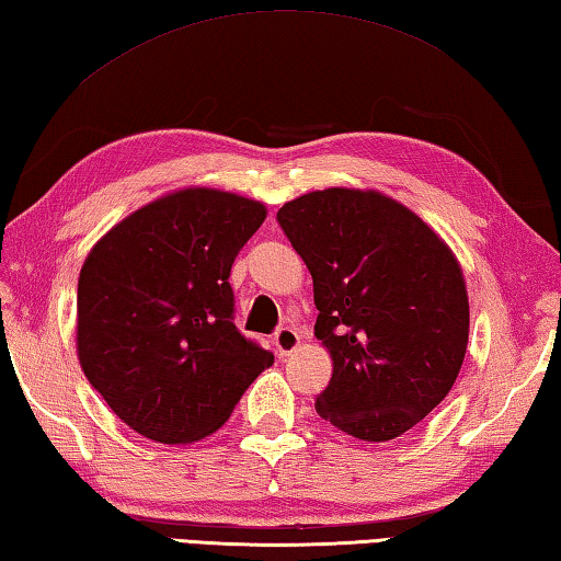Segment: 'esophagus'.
I'll return each mask as SVG.
<instances>
[{
  "label": "esophagus",
  "mask_w": 561,
  "mask_h": 561,
  "mask_svg": "<svg viewBox=\"0 0 561 561\" xmlns=\"http://www.w3.org/2000/svg\"><path fill=\"white\" fill-rule=\"evenodd\" d=\"M301 343V335L297 329H289V325H284L277 333H274V348H277L279 355H289L299 348Z\"/></svg>",
  "instance_id": "34e87169"
}]
</instances>
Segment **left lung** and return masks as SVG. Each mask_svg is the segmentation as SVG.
Here are the masks:
<instances>
[{
  "label": "left lung",
  "mask_w": 561,
  "mask_h": 561,
  "mask_svg": "<svg viewBox=\"0 0 561 561\" xmlns=\"http://www.w3.org/2000/svg\"><path fill=\"white\" fill-rule=\"evenodd\" d=\"M277 220L313 279V333L333 375L316 412L363 442H390L454 387L468 345L466 279L451 248L380 191L323 188Z\"/></svg>",
  "instance_id": "left-lung-1"
}]
</instances>
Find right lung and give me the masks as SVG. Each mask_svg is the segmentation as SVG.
I'll return each instance as SVG.
<instances>
[{
  "label": "right lung",
  "mask_w": 561,
  "mask_h": 561,
  "mask_svg": "<svg viewBox=\"0 0 561 561\" xmlns=\"http://www.w3.org/2000/svg\"><path fill=\"white\" fill-rule=\"evenodd\" d=\"M264 203L191 186L129 213L80 267L76 348L88 382L159 444L218 432L274 355L232 323L230 267Z\"/></svg>",
  "instance_id": "add662e5"
}]
</instances>
